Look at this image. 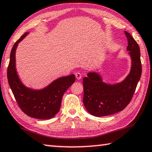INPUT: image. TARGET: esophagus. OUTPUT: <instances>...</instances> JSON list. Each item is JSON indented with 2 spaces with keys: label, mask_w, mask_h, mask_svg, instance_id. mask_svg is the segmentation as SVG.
<instances>
[{
  "label": "esophagus",
  "mask_w": 152,
  "mask_h": 152,
  "mask_svg": "<svg viewBox=\"0 0 152 152\" xmlns=\"http://www.w3.org/2000/svg\"><path fill=\"white\" fill-rule=\"evenodd\" d=\"M75 76H76V78L78 79V80H80V79H81L82 78V74L80 73V72H76V74H75Z\"/></svg>",
  "instance_id": "34e87169"
}]
</instances>
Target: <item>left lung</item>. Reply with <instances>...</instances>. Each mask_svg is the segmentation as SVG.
<instances>
[{"instance_id":"left-lung-1","label":"left lung","mask_w":152,"mask_h":152,"mask_svg":"<svg viewBox=\"0 0 152 152\" xmlns=\"http://www.w3.org/2000/svg\"><path fill=\"white\" fill-rule=\"evenodd\" d=\"M124 32L128 38L127 50L132 61L128 76L122 82L115 84L104 82L96 72H89L83 79L84 105L94 116H106L123 110L131 101L141 77L140 47L129 33Z\"/></svg>"}]
</instances>
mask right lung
I'll return each instance as SVG.
<instances>
[{
	"instance_id": "obj_1",
	"label": "right lung",
	"mask_w": 152,
	"mask_h": 152,
	"mask_svg": "<svg viewBox=\"0 0 152 152\" xmlns=\"http://www.w3.org/2000/svg\"><path fill=\"white\" fill-rule=\"evenodd\" d=\"M29 34L27 32L16 41L10 52L7 70L8 81L19 107L28 116L48 120L59 112L62 96L76 80L74 74L57 78L47 86L40 90L23 84L16 68V50L18 44Z\"/></svg>"
}]
</instances>
